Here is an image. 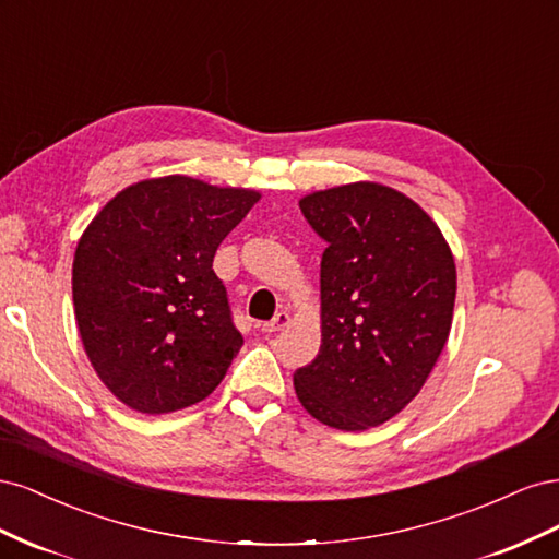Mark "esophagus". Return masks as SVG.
<instances>
[{"mask_svg": "<svg viewBox=\"0 0 559 559\" xmlns=\"http://www.w3.org/2000/svg\"><path fill=\"white\" fill-rule=\"evenodd\" d=\"M289 321H292L289 314H286V312H277L273 319L265 321V324H261V331L267 333V335H273V333L284 331L286 326H289Z\"/></svg>", "mask_w": 559, "mask_h": 559, "instance_id": "obj_1", "label": "esophagus"}]
</instances>
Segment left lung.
Returning a JSON list of instances; mask_svg holds the SVG:
<instances>
[{
    "mask_svg": "<svg viewBox=\"0 0 559 559\" xmlns=\"http://www.w3.org/2000/svg\"><path fill=\"white\" fill-rule=\"evenodd\" d=\"M321 240V347L294 386L321 425L364 431L399 415L448 343L456 267L415 200L376 181L300 198Z\"/></svg>",
    "mask_w": 559,
    "mask_h": 559,
    "instance_id": "1",
    "label": "left lung"
}]
</instances>
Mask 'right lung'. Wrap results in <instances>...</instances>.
<instances>
[{"label":"right lung","instance_id":"1","mask_svg":"<svg viewBox=\"0 0 559 559\" xmlns=\"http://www.w3.org/2000/svg\"><path fill=\"white\" fill-rule=\"evenodd\" d=\"M259 200L183 175L144 179L83 230L72 265L76 326L97 378L128 408L175 413L224 380L242 335L212 261Z\"/></svg>","mask_w":559,"mask_h":559}]
</instances>
